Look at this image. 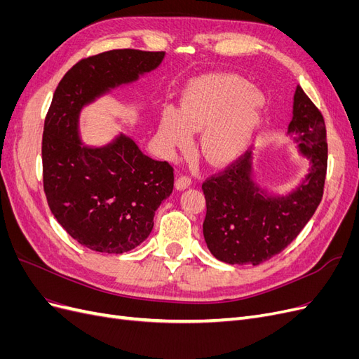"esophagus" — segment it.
<instances>
[{
  "mask_svg": "<svg viewBox=\"0 0 359 359\" xmlns=\"http://www.w3.org/2000/svg\"><path fill=\"white\" fill-rule=\"evenodd\" d=\"M191 186V178L190 177H180L178 180H177V189L178 190H186V189H189Z\"/></svg>",
  "mask_w": 359,
  "mask_h": 359,
  "instance_id": "1",
  "label": "esophagus"
}]
</instances>
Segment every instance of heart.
<instances>
[{
    "mask_svg": "<svg viewBox=\"0 0 359 359\" xmlns=\"http://www.w3.org/2000/svg\"><path fill=\"white\" fill-rule=\"evenodd\" d=\"M262 107V91L240 76H210L189 88L178 111H163L158 142L172 154L189 144L190 132L205 127L199 140L201 153L211 161L231 160L245 148Z\"/></svg>",
    "mask_w": 359,
    "mask_h": 359,
    "instance_id": "heart-1",
    "label": "heart"
}]
</instances>
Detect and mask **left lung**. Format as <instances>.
<instances>
[{"mask_svg": "<svg viewBox=\"0 0 359 359\" xmlns=\"http://www.w3.org/2000/svg\"><path fill=\"white\" fill-rule=\"evenodd\" d=\"M286 136L309 161L306 177L286 193L260 187L255 153L247 151L202 184L203 238L212 256L231 265H259L295 240L319 206L327 175V128L316 106L297 86Z\"/></svg>", "mask_w": 359, "mask_h": 359, "instance_id": "1", "label": "left lung"}]
</instances>
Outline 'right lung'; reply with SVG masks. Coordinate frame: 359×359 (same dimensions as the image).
Wrapping results in <instances>:
<instances>
[{
  "instance_id": "add662e5",
  "label": "right lung",
  "mask_w": 359,
  "mask_h": 359,
  "mask_svg": "<svg viewBox=\"0 0 359 359\" xmlns=\"http://www.w3.org/2000/svg\"><path fill=\"white\" fill-rule=\"evenodd\" d=\"M165 55L136 49L99 53L73 66L53 94L41 144L43 186L57 222L94 252L119 255L142 244L175 177L169 163L148 157L123 132L103 145H86L82 111L154 72Z\"/></svg>"
}]
</instances>
